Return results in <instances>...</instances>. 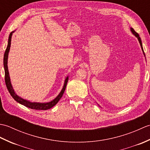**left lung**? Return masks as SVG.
<instances>
[{
	"label": "left lung",
	"instance_id": "8db88e82",
	"mask_svg": "<svg viewBox=\"0 0 150 150\" xmlns=\"http://www.w3.org/2000/svg\"><path fill=\"white\" fill-rule=\"evenodd\" d=\"M131 31H132L133 34V35H135V36L137 37V39H138V40H139V43H140V44H141V48H142V51H143V52H144V50H143V47H142V42H141V37H139V35L137 33L136 31H135L134 30H133V28H131Z\"/></svg>",
	"mask_w": 150,
	"mask_h": 150
}]
</instances>
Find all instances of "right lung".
<instances>
[{
  "instance_id": "obj_1",
  "label": "right lung",
  "mask_w": 150,
  "mask_h": 150,
  "mask_svg": "<svg viewBox=\"0 0 150 150\" xmlns=\"http://www.w3.org/2000/svg\"><path fill=\"white\" fill-rule=\"evenodd\" d=\"M13 33V31L10 33L9 36V39H8V46L6 47V50L5 51L4 55V71H5V82L6 87L8 88V90L9 91V93L11 95V97L14 98V99L18 102V103H20L24 106H26L31 109L36 110H46L50 109L51 108L55 106V105L58 103L60 98L62 97L64 93V91L66 90V87L67 85V82L68 81V77L66 79L64 84V86L62 88V90L60 91V93L59 94L58 96H57L55 99L53 100L52 101L50 102V103H31L30 101H28L26 100H24L23 98H22L19 96L15 93V91L13 89V87L11 84L10 81V78H9V72H8V53L9 49H10V46H11V36L12 34Z\"/></svg>"
}]
</instances>
